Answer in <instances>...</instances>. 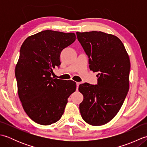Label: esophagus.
<instances>
[{
	"label": "esophagus",
	"instance_id": "esophagus-1",
	"mask_svg": "<svg viewBox=\"0 0 147 147\" xmlns=\"http://www.w3.org/2000/svg\"><path fill=\"white\" fill-rule=\"evenodd\" d=\"M80 82H76V88H77V90L78 89V87H79V85H80Z\"/></svg>",
	"mask_w": 147,
	"mask_h": 147
}]
</instances>
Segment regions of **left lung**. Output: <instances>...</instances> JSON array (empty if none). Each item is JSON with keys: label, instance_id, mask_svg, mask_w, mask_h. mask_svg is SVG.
<instances>
[{"label": "left lung", "instance_id": "obj_1", "mask_svg": "<svg viewBox=\"0 0 147 147\" xmlns=\"http://www.w3.org/2000/svg\"><path fill=\"white\" fill-rule=\"evenodd\" d=\"M76 35L89 58L90 70L98 72L97 85L79 86L83 95L80 114L90 125H104L117 114L129 90V55L120 39L111 34L93 31Z\"/></svg>", "mask_w": 147, "mask_h": 147}]
</instances>
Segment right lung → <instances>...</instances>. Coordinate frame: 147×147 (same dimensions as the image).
<instances>
[{"label": "right lung", "mask_w": 147, "mask_h": 147, "mask_svg": "<svg viewBox=\"0 0 147 147\" xmlns=\"http://www.w3.org/2000/svg\"><path fill=\"white\" fill-rule=\"evenodd\" d=\"M76 39L74 33L45 30L28 37L21 47L15 68L18 93L24 111L36 123L58 121L76 91L73 81L51 77L53 68L61 64L62 51Z\"/></svg>", "instance_id": "add662e5"}]
</instances>
